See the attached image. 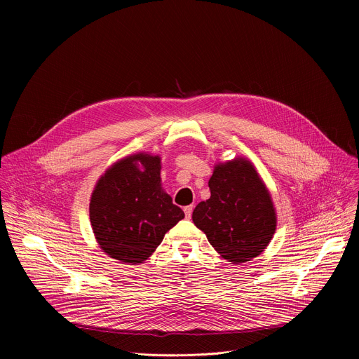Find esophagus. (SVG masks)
I'll use <instances>...</instances> for the list:
<instances>
[{
    "instance_id": "34e87169",
    "label": "esophagus",
    "mask_w": 359,
    "mask_h": 359,
    "mask_svg": "<svg viewBox=\"0 0 359 359\" xmlns=\"http://www.w3.org/2000/svg\"><path fill=\"white\" fill-rule=\"evenodd\" d=\"M183 210H184L186 219H190V217H191V213H193V206H186Z\"/></svg>"
}]
</instances>
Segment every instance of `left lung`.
<instances>
[{
	"instance_id": "left-lung-1",
	"label": "left lung",
	"mask_w": 359,
	"mask_h": 359,
	"mask_svg": "<svg viewBox=\"0 0 359 359\" xmlns=\"http://www.w3.org/2000/svg\"><path fill=\"white\" fill-rule=\"evenodd\" d=\"M210 198L193 210V223L223 259L241 264L271 241L277 216L260 175L244 158L219 163L209 180Z\"/></svg>"
}]
</instances>
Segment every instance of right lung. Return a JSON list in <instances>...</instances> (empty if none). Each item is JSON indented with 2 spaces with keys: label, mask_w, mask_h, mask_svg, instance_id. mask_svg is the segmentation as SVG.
<instances>
[{
  "label": "right lung",
  "mask_w": 359,
  "mask_h": 359,
  "mask_svg": "<svg viewBox=\"0 0 359 359\" xmlns=\"http://www.w3.org/2000/svg\"><path fill=\"white\" fill-rule=\"evenodd\" d=\"M161 158H123L97 180L89 219L99 247L122 264L147 260L184 213L162 189Z\"/></svg>",
  "instance_id": "obj_1"
}]
</instances>
